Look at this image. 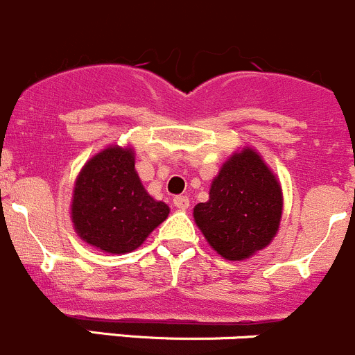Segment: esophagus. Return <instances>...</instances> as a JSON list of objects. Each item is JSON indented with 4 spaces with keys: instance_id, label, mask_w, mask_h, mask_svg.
<instances>
[{
    "instance_id": "1",
    "label": "esophagus",
    "mask_w": 355,
    "mask_h": 355,
    "mask_svg": "<svg viewBox=\"0 0 355 355\" xmlns=\"http://www.w3.org/2000/svg\"><path fill=\"white\" fill-rule=\"evenodd\" d=\"M173 203L179 210H186L189 207V198L186 195H178L173 198Z\"/></svg>"
}]
</instances>
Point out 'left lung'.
I'll list each match as a JSON object with an SVG mask.
<instances>
[{
    "label": "left lung",
    "instance_id": "obj_1",
    "mask_svg": "<svg viewBox=\"0 0 355 355\" xmlns=\"http://www.w3.org/2000/svg\"><path fill=\"white\" fill-rule=\"evenodd\" d=\"M283 212L279 181L255 150L233 153L193 209L210 247L227 261H245L276 236Z\"/></svg>",
    "mask_w": 355,
    "mask_h": 355
}]
</instances>
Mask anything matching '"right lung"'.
<instances>
[{
    "instance_id": "right-lung-1",
    "label": "right lung",
    "mask_w": 355,
    "mask_h": 355,
    "mask_svg": "<svg viewBox=\"0 0 355 355\" xmlns=\"http://www.w3.org/2000/svg\"><path fill=\"white\" fill-rule=\"evenodd\" d=\"M80 240L107 254H129L169 216L135 169V150L112 145L87 160L73 184L70 205Z\"/></svg>"
}]
</instances>
